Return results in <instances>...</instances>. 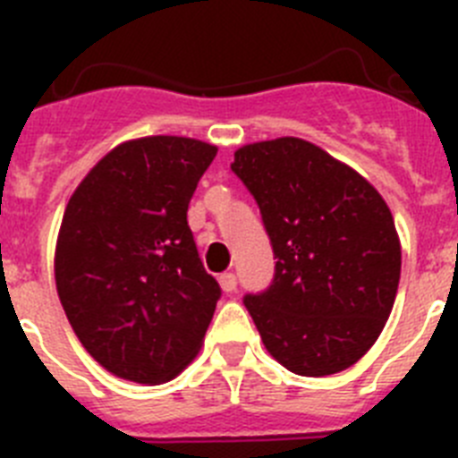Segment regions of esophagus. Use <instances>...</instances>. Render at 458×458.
I'll return each mask as SVG.
<instances>
[{
    "instance_id": "obj_1",
    "label": "esophagus",
    "mask_w": 458,
    "mask_h": 458,
    "mask_svg": "<svg viewBox=\"0 0 458 458\" xmlns=\"http://www.w3.org/2000/svg\"><path fill=\"white\" fill-rule=\"evenodd\" d=\"M236 284H238V279L236 275L233 273H222L220 275V286L225 293H232V291H236Z\"/></svg>"
}]
</instances>
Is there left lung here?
<instances>
[{
  "label": "left lung",
  "mask_w": 458,
  "mask_h": 458,
  "mask_svg": "<svg viewBox=\"0 0 458 458\" xmlns=\"http://www.w3.org/2000/svg\"><path fill=\"white\" fill-rule=\"evenodd\" d=\"M275 254L273 282L242 298L268 353L293 374L349 369L386 327L402 245L378 190L298 137L233 153Z\"/></svg>",
  "instance_id": "obj_1"
}]
</instances>
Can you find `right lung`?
<instances>
[{
  "label": "right lung",
  "mask_w": 458,
  "mask_h": 458,
  "mask_svg": "<svg viewBox=\"0 0 458 458\" xmlns=\"http://www.w3.org/2000/svg\"><path fill=\"white\" fill-rule=\"evenodd\" d=\"M217 147L156 135L119 144L84 176L56 238V293L96 362L165 383L201 349L220 284L201 264L188 204Z\"/></svg>",
  "instance_id": "1"
}]
</instances>
